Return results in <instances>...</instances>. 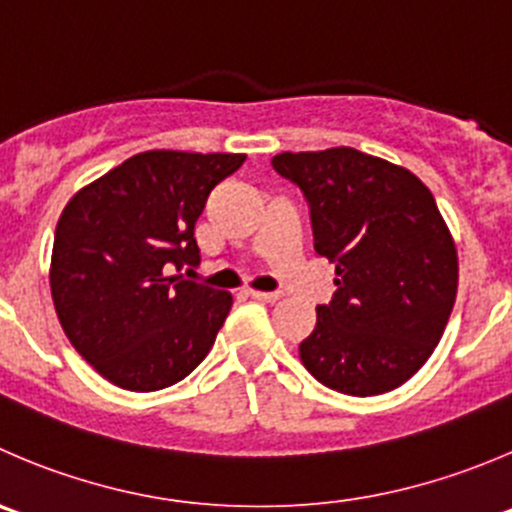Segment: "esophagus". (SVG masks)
Here are the masks:
<instances>
[{
  "instance_id": "esophagus-1",
  "label": "esophagus",
  "mask_w": 512,
  "mask_h": 512,
  "mask_svg": "<svg viewBox=\"0 0 512 512\" xmlns=\"http://www.w3.org/2000/svg\"><path fill=\"white\" fill-rule=\"evenodd\" d=\"M245 295H247V297H252V300H260V302H277V300H280V292H260V290H247Z\"/></svg>"
}]
</instances>
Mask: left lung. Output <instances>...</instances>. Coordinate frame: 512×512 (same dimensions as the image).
<instances>
[{
    "instance_id": "8db88e82",
    "label": "left lung",
    "mask_w": 512,
    "mask_h": 512,
    "mask_svg": "<svg viewBox=\"0 0 512 512\" xmlns=\"http://www.w3.org/2000/svg\"><path fill=\"white\" fill-rule=\"evenodd\" d=\"M272 170L300 187L335 295L317 305L300 360L345 395L400 388L433 355L458 292V252L413 172L352 147L282 152Z\"/></svg>"
}]
</instances>
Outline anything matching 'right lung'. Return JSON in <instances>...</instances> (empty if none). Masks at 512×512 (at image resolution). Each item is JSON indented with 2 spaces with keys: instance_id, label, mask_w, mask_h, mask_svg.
Segmentation results:
<instances>
[{
  "instance_id": "obj_1",
  "label": "right lung",
  "mask_w": 512,
  "mask_h": 512,
  "mask_svg": "<svg viewBox=\"0 0 512 512\" xmlns=\"http://www.w3.org/2000/svg\"><path fill=\"white\" fill-rule=\"evenodd\" d=\"M242 162L142 152L64 207L49 272L54 310L74 350L117 388H170L215 345L232 295L177 272L200 265L197 217Z\"/></svg>"
}]
</instances>
